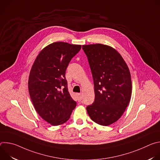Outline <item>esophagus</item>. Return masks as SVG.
I'll use <instances>...</instances> for the list:
<instances>
[{
	"instance_id": "esophagus-1",
	"label": "esophagus",
	"mask_w": 160,
	"mask_h": 160,
	"mask_svg": "<svg viewBox=\"0 0 160 160\" xmlns=\"http://www.w3.org/2000/svg\"><path fill=\"white\" fill-rule=\"evenodd\" d=\"M76 95H77V98H78V100L79 101H80L82 100V94H81V93H77Z\"/></svg>"
}]
</instances>
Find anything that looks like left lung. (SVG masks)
<instances>
[{"label": "left lung", "instance_id": "obj_1", "mask_svg": "<svg viewBox=\"0 0 160 160\" xmlns=\"http://www.w3.org/2000/svg\"><path fill=\"white\" fill-rule=\"evenodd\" d=\"M92 74L95 100L87 107L90 118L108 126L116 122L128 106L132 94L131 75L120 53L101 43L83 45Z\"/></svg>", "mask_w": 160, "mask_h": 160}]
</instances>
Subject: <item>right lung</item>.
Here are the masks:
<instances>
[{
	"label": "right lung",
	"mask_w": 160,
	"mask_h": 160,
	"mask_svg": "<svg viewBox=\"0 0 160 160\" xmlns=\"http://www.w3.org/2000/svg\"><path fill=\"white\" fill-rule=\"evenodd\" d=\"M81 48V45L54 42L40 51L32 65L28 78L30 98L38 115L52 125L67 122L77 106L68 92L65 73Z\"/></svg>",
	"instance_id": "obj_1"
}]
</instances>
